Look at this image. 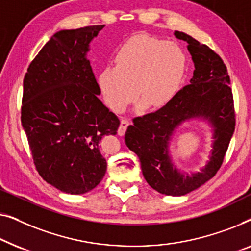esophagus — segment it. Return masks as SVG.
Segmentation results:
<instances>
[{
  "label": "esophagus",
  "instance_id": "34e87169",
  "mask_svg": "<svg viewBox=\"0 0 251 251\" xmlns=\"http://www.w3.org/2000/svg\"><path fill=\"white\" fill-rule=\"evenodd\" d=\"M129 125V122L127 121L125 118H122L121 119V125H119V128H118V134L121 136H123L125 134V130L127 128V126Z\"/></svg>",
  "mask_w": 251,
  "mask_h": 251
}]
</instances>
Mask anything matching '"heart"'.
<instances>
[{"label": "heart", "instance_id": "obj_1", "mask_svg": "<svg viewBox=\"0 0 251 251\" xmlns=\"http://www.w3.org/2000/svg\"><path fill=\"white\" fill-rule=\"evenodd\" d=\"M186 56L173 42L139 35L119 49L115 67L107 66L98 76L105 104L121 112L136 97L147 108L167 104L181 86Z\"/></svg>", "mask_w": 251, "mask_h": 251}]
</instances>
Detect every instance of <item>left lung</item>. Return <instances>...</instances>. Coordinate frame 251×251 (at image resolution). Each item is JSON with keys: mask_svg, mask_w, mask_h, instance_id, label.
<instances>
[{"mask_svg": "<svg viewBox=\"0 0 251 251\" xmlns=\"http://www.w3.org/2000/svg\"><path fill=\"white\" fill-rule=\"evenodd\" d=\"M188 43L195 63L190 84L167 104L152 114L133 119L125 142L139 157L142 174L151 188L166 196L179 197L195 191L220 169L234 133L235 118L230 76L221 56L190 35L174 31ZM204 121L212 132L208 160L199 172H184L172 159L170 144L184 122Z\"/></svg>", "mask_w": 251, "mask_h": 251, "instance_id": "1", "label": "left lung"}]
</instances>
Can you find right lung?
<instances>
[{
    "instance_id": "right-lung-1",
    "label": "right lung",
    "mask_w": 251,
    "mask_h": 251,
    "mask_svg": "<svg viewBox=\"0 0 251 251\" xmlns=\"http://www.w3.org/2000/svg\"><path fill=\"white\" fill-rule=\"evenodd\" d=\"M103 27L56 31L24 78L21 125L34 164L44 181L70 195L89 192L102 181L107 161L99 144L121 124L99 99L86 56Z\"/></svg>"
}]
</instances>
